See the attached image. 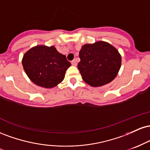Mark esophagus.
<instances>
[{"instance_id": "obj_1", "label": "esophagus", "mask_w": 150, "mask_h": 150, "mask_svg": "<svg viewBox=\"0 0 150 150\" xmlns=\"http://www.w3.org/2000/svg\"><path fill=\"white\" fill-rule=\"evenodd\" d=\"M71 64H72V65H73V66H76V65H77L76 61H75V60H74V61H73L71 62Z\"/></svg>"}]
</instances>
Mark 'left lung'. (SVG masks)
Here are the masks:
<instances>
[{"mask_svg": "<svg viewBox=\"0 0 150 150\" xmlns=\"http://www.w3.org/2000/svg\"><path fill=\"white\" fill-rule=\"evenodd\" d=\"M77 65L82 79L92 87L109 83L116 77L121 65V56L116 48L105 42L87 44L79 53Z\"/></svg>", "mask_w": 150, "mask_h": 150, "instance_id": "1", "label": "left lung"}]
</instances>
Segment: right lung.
Here are the masks:
<instances>
[{"label": "right lung", "instance_id": "1", "mask_svg": "<svg viewBox=\"0 0 150 150\" xmlns=\"http://www.w3.org/2000/svg\"><path fill=\"white\" fill-rule=\"evenodd\" d=\"M22 65L26 74L35 85L52 88L61 83L66 70L71 65L66 56L54 46L39 45L25 53Z\"/></svg>", "mask_w": 150, "mask_h": 150}]
</instances>
